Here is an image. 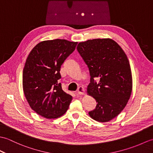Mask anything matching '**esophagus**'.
<instances>
[{"label":"esophagus","mask_w":153,"mask_h":153,"mask_svg":"<svg viewBox=\"0 0 153 153\" xmlns=\"http://www.w3.org/2000/svg\"><path fill=\"white\" fill-rule=\"evenodd\" d=\"M84 93H85V89L83 88V87H79L78 89H77V93L79 94V95H84Z\"/></svg>","instance_id":"esophagus-1"}]
</instances>
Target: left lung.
Here are the masks:
<instances>
[{
	"instance_id": "left-lung-1",
	"label": "left lung",
	"mask_w": 153,
	"mask_h": 153,
	"mask_svg": "<svg viewBox=\"0 0 153 153\" xmlns=\"http://www.w3.org/2000/svg\"><path fill=\"white\" fill-rule=\"evenodd\" d=\"M77 49L89 70L87 93L97 102L89 114L97 122L110 121L130 98L133 84L128 58L120 45L109 38L81 42ZM95 78L100 79L98 83Z\"/></svg>"
}]
</instances>
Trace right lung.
<instances>
[{
    "instance_id": "right-lung-1",
    "label": "right lung",
    "mask_w": 153,
    "mask_h": 153,
    "mask_svg": "<svg viewBox=\"0 0 153 153\" xmlns=\"http://www.w3.org/2000/svg\"><path fill=\"white\" fill-rule=\"evenodd\" d=\"M77 42L43 41L29 54L23 70V89L31 109L47 119L64 115L72 97L62 89L60 68L74 51Z\"/></svg>"
}]
</instances>
